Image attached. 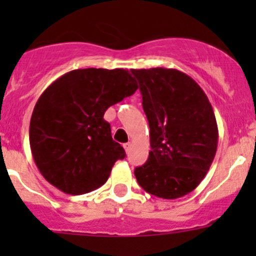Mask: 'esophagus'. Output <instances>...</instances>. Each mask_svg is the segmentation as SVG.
<instances>
[{
	"label": "esophagus",
	"mask_w": 256,
	"mask_h": 256,
	"mask_svg": "<svg viewBox=\"0 0 256 256\" xmlns=\"http://www.w3.org/2000/svg\"><path fill=\"white\" fill-rule=\"evenodd\" d=\"M124 148H125L126 154H130V151H131V144H130V142L125 144H124Z\"/></svg>",
	"instance_id": "esophagus-1"
}]
</instances>
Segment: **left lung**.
<instances>
[{
  "instance_id": "8db88e82",
  "label": "left lung",
  "mask_w": 256,
  "mask_h": 256,
  "mask_svg": "<svg viewBox=\"0 0 256 256\" xmlns=\"http://www.w3.org/2000/svg\"><path fill=\"white\" fill-rule=\"evenodd\" d=\"M140 84L151 151L135 168L150 194L176 200L206 177L218 146L213 108L202 88L177 69H131Z\"/></svg>"
}]
</instances>
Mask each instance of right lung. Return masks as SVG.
Wrapping results in <instances>:
<instances>
[{
    "instance_id": "1",
    "label": "right lung",
    "mask_w": 256,
    "mask_h": 256,
    "mask_svg": "<svg viewBox=\"0 0 256 256\" xmlns=\"http://www.w3.org/2000/svg\"><path fill=\"white\" fill-rule=\"evenodd\" d=\"M126 69H76L52 82L33 109L30 144L42 176L66 194L102 187L125 150L112 138L104 114L132 95Z\"/></svg>"
}]
</instances>
